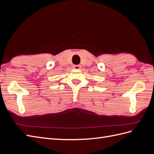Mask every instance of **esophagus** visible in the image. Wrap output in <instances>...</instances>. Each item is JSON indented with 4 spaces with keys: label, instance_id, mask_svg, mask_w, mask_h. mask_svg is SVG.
Here are the masks:
<instances>
[{
    "label": "esophagus",
    "instance_id": "esophagus-1",
    "mask_svg": "<svg viewBox=\"0 0 154 154\" xmlns=\"http://www.w3.org/2000/svg\"><path fill=\"white\" fill-rule=\"evenodd\" d=\"M73 68L74 69H80L81 68V66L80 65H74V66H73Z\"/></svg>",
    "mask_w": 154,
    "mask_h": 154
}]
</instances>
